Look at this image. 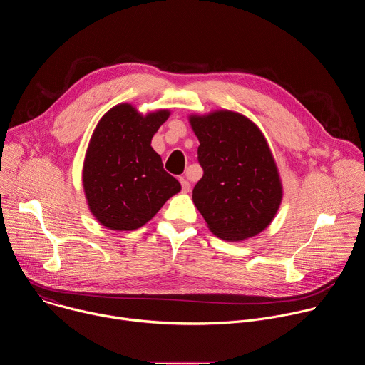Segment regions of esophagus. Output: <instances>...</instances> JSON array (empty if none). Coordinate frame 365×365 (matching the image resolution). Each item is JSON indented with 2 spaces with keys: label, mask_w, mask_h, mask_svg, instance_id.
Segmentation results:
<instances>
[{
  "label": "esophagus",
  "mask_w": 365,
  "mask_h": 365,
  "mask_svg": "<svg viewBox=\"0 0 365 365\" xmlns=\"http://www.w3.org/2000/svg\"><path fill=\"white\" fill-rule=\"evenodd\" d=\"M179 180H180V183H182V190H183L185 193H187V192L190 190V183H189L185 178H179Z\"/></svg>",
  "instance_id": "1"
}]
</instances>
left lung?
<instances>
[{"instance_id":"obj_1","label":"left lung","mask_w":365,"mask_h":365,"mask_svg":"<svg viewBox=\"0 0 365 365\" xmlns=\"http://www.w3.org/2000/svg\"><path fill=\"white\" fill-rule=\"evenodd\" d=\"M189 123L203 169L192 199L207 228L225 241H244L264 231L279 211L283 185L262 130L228 110L192 114Z\"/></svg>"}]
</instances>
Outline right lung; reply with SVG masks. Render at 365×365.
<instances>
[{"mask_svg":"<svg viewBox=\"0 0 365 365\" xmlns=\"http://www.w3.org/2000/svg\"><path fill=\"white\" fill-rule=\"evenodd\" d=\"M169 117V110L143 115L123 102L98 121L85 154L82 185L89 211L101 225L137 230L180 192V183L151 147L153 135Z\"/></svg>","mask_w":365,"mask_h":365,"instance_id":"add662e5","label":"right lung"}]
</instances>
